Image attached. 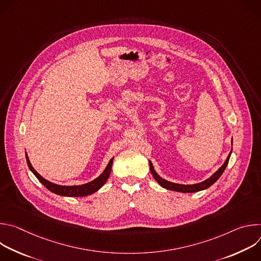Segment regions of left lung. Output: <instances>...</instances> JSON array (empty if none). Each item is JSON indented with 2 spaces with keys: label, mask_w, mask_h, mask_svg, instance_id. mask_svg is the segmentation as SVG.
I'll return each mask as SVG.
<instances>
[{
  "label": "left lung",
  "mask_w": 261,
  "mask_h": 261,
  "mask_svg": "<svg viewBox=\"0 0 261 261\" xmlns=\"http://www.w3.org/2000/svg\"><path fill=\"white\" fill-rule=\"evenodd\" d=\"M230 155H231V152L230 154L228 155L226 161L224 162V164H223L211 177H208L207 179L199 182V184H195V185H179V184H175V182H170L168 180H165L163 179L162 177H160L157 172L155 171L154 169V166L152 164V162L150 161V169H151V172L154 176V178L160 184V186H162L163 188L167 189V190H172V191H176V192H182V193H193V192H197V191H200V190H204L206 188H208L210 186H212L221 175L222 173L224 172L227 164H228V161H229V158H230Z\"/></svg>",
  "instance_id": "left-lung-1"
}]
</instances>
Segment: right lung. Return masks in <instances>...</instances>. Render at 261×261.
<instances>
[{
  "instance_id": "right-lung-1",
  "label": "right lung",
  "mask_w": 261,
  "mask_h": 261,
  "mask_svg": "<svg viewBox=\"0 0 261 261\" xmlns=\"http://www.w3.org/2000/svg\"><path fill=\"white\" fill-rule=\"evenodd\" d=\"M25 157H27V163L29 165V168L35 174V176L39 179V181H41V184L43 186H45V187L49 191H51L53 193H56V194L61 195V196H69V197L87 196V195L93 194L94 192L98 191L102 187V186L105 184V181L107 180V178L110 174V171H111V165H113V160H114V158H111L110 161L108 162L105 170L102 172V174L99 175L94 180L88 182V184L81 185V186H60V185L53 184V182L46 180L45 178H43L38 172H37L33 168V166H32V164H31L27 155H25Z\"/></svg>"
}]
</instances>
